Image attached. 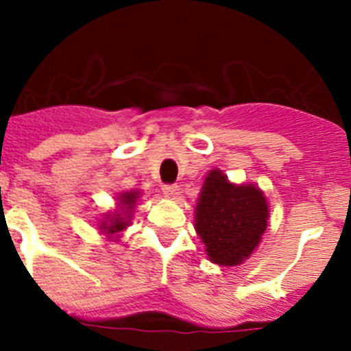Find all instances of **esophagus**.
I'll return each instance as SVG.
<instances>
[{
  "instance_id": "1",
  "label": "esophagus",
  "mask_w": 351,
  "mask_h": 351,
  "mask_svg": "<svg viewBox=\"0 0 351 351\" xmlns=\"http://www.w3.org/2000/svg\"><path fill=\"white\" fill-rule=\"evenodd\" d=\"M161 190L166 197H175L176 192H178V186L173 185V183H166V185L161 186Z\"/></svg>"
}]
</instances>
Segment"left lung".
<instances>
[{
    "mask_svg": "<svg viewBox=\"0 0 351 351\" xmlns=\"http://www.w3.org/2000/svg\"><path fill=\"white\" fill-rule=\"evenodd\" d=\"M268 205L253 185L236 186L212 169L197 204L195 229L210 261L224 267L243 263L267 229Z\"/></svg>",
    "mask_w": 351,
    "mask_h": 351,
    "instance_id": "8db88e82",
    "label": "left lung"
}]
</instances>
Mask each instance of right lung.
I'll list each match as a JSON object with an SVG mask.
<instances>
[{
	"instance_id": "right-lung-1",
	"label": "right lung",
	"mask_w": 351,
	"mask_h": 351,
	"mask_svg": "<svg viewBox=\"0 0 351 351\" xmlns=\"http://www.w3.org/2000/svg\"><path fill=\"white\" fill-rule=\"evenodd\" d=\"M137 197H139V193H137V192L122 193V197L119 198V202H120L119 205H122V210L132 212V207L136 205ZM108 219H110V221H105L104 224H101V228H100V229H104L105 232H108V234H115V232L123 231V229L129 226L127 215L123 217L122 214H112V215H108Z\"/></svg>"
}]
</instances>
